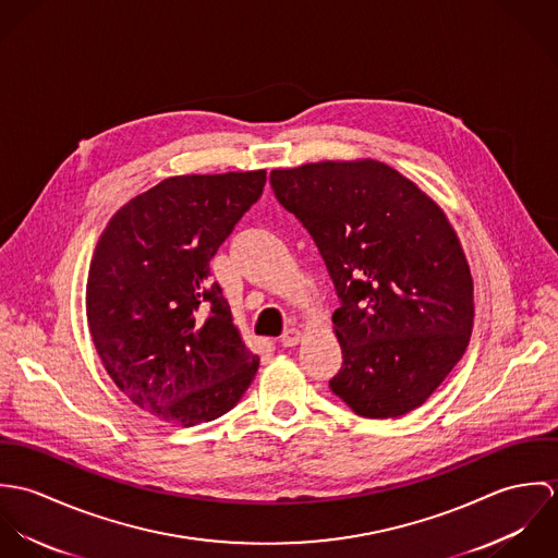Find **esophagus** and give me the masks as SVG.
<instances>
[{
	"mask_svg": "<svg viewBox=\"0 0 558 558\" xmlns=\"http://www.w3.org/2000/svg\"><path fill=\"white\" fill-rule=\"evenodd\" d=\"M281 345H286V348H294V345H299L301 341H303V330L301 328H288L283 335H281Z\"/></svg>",
	"mask_w": 558,
	"mask_h": 558,
	"instance_id": "34e87169",
	"label": "esophagus"
}]
</instances>
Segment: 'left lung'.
Instances as JSON below:
<instances>
[{
    "label": "left lung",
    "mask_w": 558,
    "mask_h": 558,
    "mask_svg": "<svg viewBox=\"0 0 558 558\" xmlns=\"http://www.w3.org/2000/svg\"><path fill=\"white\" fill-rule=\"evenodd\" d=\"M281 206L316 240L341 307L330 391L359 416L396 418L442 385L473 330V279L445 210L374 159L272 169Z\"/></svg>",
    "instance_id": "left-lung-1"
}]
</instances>
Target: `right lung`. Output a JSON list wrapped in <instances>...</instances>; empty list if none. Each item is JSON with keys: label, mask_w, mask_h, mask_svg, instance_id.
I'll return each instance as SVG.
<instances>
[{"label": "right lung", "mask_w": 558, "mask_h": 558, "mask_svg": "<svg viewBox=\"0 0 558 558\" xmlns=\"http://www.w3.org/2000/svg\"><path fill=\"white\" fill-rule=\"evenodd\" d=\"M266 171L171 175L124 204L94 248L85 316L116 387L165 423L191 427L232 410L253 354L210 259L257 202Z\"/></svg>", "instance_id": "1"}]
</instances>
